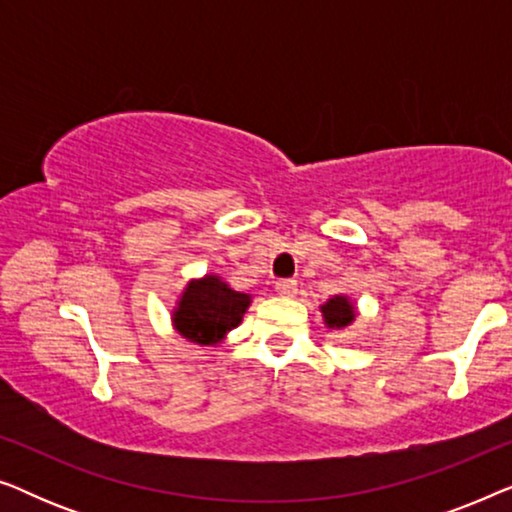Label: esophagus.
<instances>
[{
	"label": "esophagus",
	"instance_id": "34e87169",
	"mask_svg": "<svg viewBox=\"0 0 512 512\" xmlns=\"http://www.w3.org/2000/svg\"><path fill=\"white\" fill-rule=\"evenodd\" d=\"M275 291L279 293V296H284V298L296 296V291H298L296 279H279V282L275 284Z\"/></svg>",
	"mask_w": 512,
	"mask_h": 512
}]
</instances>
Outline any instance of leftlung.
I'll return each instance as SVG.
<instances>
[{"label":"left lung","instance_id":"1","mask_svg":"<svg viewBox=\"0 0 512 512\" xmlns=\"http://www.w3.org/2000/svg\"><path fill=\"white\" fill-rule=\"evenodd\" d=\"M321 314H324V321L328 328H347L356 317V307L347 296H333L328 298L324 305H321Z\"/></svg>","mask_w":512,"mask_h":512}]
</instances>
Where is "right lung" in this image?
Wrapping results in <instances>:
<instances>
[{"instance_id":"obj_1","label":"right lung","mask_w":512,"mask_h":512,"mask_svg":"<svg viewBox=\"0 0 512 512\" xmlns=\"http://www.w3.org/2000/svg\"><path fill=\"white\" fill-rule=\"evenodd\" d=\"M251 303L247 293L233 291L216 275L193 279L172 312V324L195 345H219L240 324Z\"/></svg>"}]
</instances>
